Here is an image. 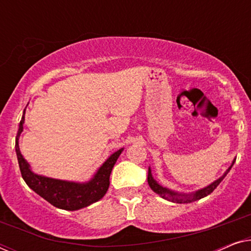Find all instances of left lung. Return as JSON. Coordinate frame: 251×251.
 I'll return each instance as SVG.
<instances>
[{"mask_svg": "<svg viewBox=\"0 0 251 251\" xmlns=\"http://www.w3.org/2000/svg\"><path fill=\"white\" fill-rule=\"evenodd\" d=\"M234 162H235V159L232 162L231 167H229L228 169L225 171V174L223 175L221 178H218V179L215 180L212 184L208 185L207 187L202 188V190L195 191V192H193V193H191V194L177 193V192H174V191H171V190H168V188H166V187L161 186V185L157 184V181L153 178L152 173H151V168H149V176H147V181H149L150 187L152 188V190L155 192L156 194H159L160 197H162L163 199H166V200L171 201V202H176V203H188V202L200 200V199L207 197V195L212 193L215 188L217 187L219 184H221V181L223 179H224L226 175L228 174V171L231 170V168L233 167V164H234Z\"/></svg>", "mask_w": 251, "mask_h": 251, "instance_id": "1", "label": "left lung"}]
</instances>
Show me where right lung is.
<instances>
[{"label":"right lung","mask_w":251,"mask_h":251,"mask_svg":"<svg viewBox=\"0 0 251 251\" xmlns=\"http://www.w3.org/2000/svg\"><path fill=\"white\" fill-rule=\"evenodd\" d=\"M25 114V112H24ZM25 122V116L23 115L22 121L19 123L18 133L16 137V153L18 157L20 173L26 184L32 190L47 200L49 203L56 208L64 210H78L84 207H88L95 202L100 200L107 192L109 187V176L114 167L116 160L123 149L113 153L107 160L102 163L95 176L88 183H75V181H66L53 178L44 177L41 175L34 174L30 170L29 164L24 159L19 150V136L23 131V125Z\"/></svg>","instance_id":"add662e5"}]
</instances>
